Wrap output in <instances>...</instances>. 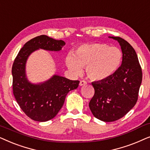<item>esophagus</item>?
I'll use <instances>...</instances> for the list:
<instances>
[{
  "label": "esophagus",
  "mask_w": 150,
  "mask_h": 150,
  "mask_svg": "<svg viewBox=\"0 0 150 150\" xmlns=\"http://www.w3.org/2000/svg\"><path fill=\"white\" fill-rule=\"evenodd\" d=\"M86 81H83V80H82V81H80V82H79V86H84V85H86Z\"/></svg>",
  "instance_id": "1"
}]
</instances>
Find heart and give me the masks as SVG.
Listing matches in <instances>:
<instances>
[{
	"instance_id": "b5f03b06",
	"label": "heart",
	"mask_w": 150,
	"mask_h": 150,
	"mask_svg": "<svg viewBox=\"0 0 150 150\" xmlns=\"http://www.w3.org/2000/svg\"><path fill=\"white\" fill-rule=\"evenodd\" d=\"M123 53L119 48L107 44H85L66 59L67 67L79 75L86 67L87 76L93 81H101L111 77L120 67Z\"/></svg>"
}]
</instances>
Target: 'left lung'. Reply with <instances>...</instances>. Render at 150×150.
<instances>
[{
    "label": "left lung",
    "mask_w": 150,
    "mask_h": 150,
    "mask_svg": "<svg viewBox=\"0 0 150 150\" xmlns=\"http://www.w3.org/2000/svg\"><path fill=\"white\" fill-rule=\"evenodd\" d=\"M109 38L120 45L122 63L111 77L92 82L95 95L89 103L94 117L105 122L122 118L134 106L142 82V70L134 48L120 37Z\"/></svg>",
    "instance_id": "8db88e82"
}]
</instances>
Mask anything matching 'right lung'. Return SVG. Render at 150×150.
<instances>
[{
  "mask_svg": "<svg viewBox=\"0 0 150 150\" xmlns=\"http://www.w3.org/2000/svg\"><path fill=\"white\" fill-rule=\"evenodd\" d=\"M65 42L42 35L30 40L20 50L12 67L13 93L23 111L33 120L45 122L54 118L64 103L67 94L77 88L79 81L53 75L43 82L33 83L26 74L30 55L39 49L61 51Z\"/></svg>",
  "mask_w": 150,
  "mask_h": 150,
  "instance_id": "obj_1",
  "label": "right lung"
}]
</instances>
